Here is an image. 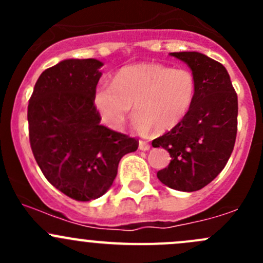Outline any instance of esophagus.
I'll return each instance as SVG.
<instances>
[{
  "label": "esophagus",
  "instance_id": "esophagus-1",
  "mask_svg": "<svg viewBox=\"0 0 263 263\" xmlns=\"http://www.w3.org/2000/svg\"><path fill=\"white\" fill-rule=\"evenodd\" d=\"M139 148H140V150H142V151L150 150V144H148V142H146V141H142V140H140V141H139Z\"/></svg>",
  "mask_w": 263,
  "mask_h": 263
}]
</instances>
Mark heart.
<instances>
[{
    "mask_svg": "<svg viewBox=\"0 0 263 263\" xmlns=\"http://www.w3.org/2000/svg\"><path fill=\"white\" fill-rule=\"evenodd\" d=\"M197 79L187 68L161 63L124 66L115 82H102L94 91V107L105 126L119 131L135 104L134 126L169 132L187 118L197 97Z\"/></svg>",
    "mask_w": 263,
    "mask_h": 263,
    "instance_id": "b5f03b06",
    "label": "heart"
}]
</instances>
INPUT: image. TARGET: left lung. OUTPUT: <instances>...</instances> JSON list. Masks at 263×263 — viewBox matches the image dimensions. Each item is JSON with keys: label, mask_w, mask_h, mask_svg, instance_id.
<instances>
[{"label": "left lung", "mask_w": 263, "mask_h": 263, "mask_svg": "<svg viewBox=\"0 0 263 263\" xmlns=\"http://www.w3.org/2000/svg\"><path fill=\"white\" fill-rule=\"evenodd\" d=\"M197 79V97L187 118L154 140L171 163L158 172L163 184L183 192L198 191L224 169L234 148L238 127V97L227 68L198 52H174Z\"/></svg>", "instance_id": "8db88e82"}]
</instances>
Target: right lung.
<instances>
[{
	"label": "right lung",
	"instance_id": "obj_1",
	"mask_svg": "<svg viewBox=\"0 0 263 263\" xmlns=\"http://www.w3.org/2000/svg\"><path fill=\"white\" fill-rule=\"evenodd\" d=\"M103 63L65 60L35 82L28 105L33 155L48 182L76 201H91L113 184L122 156L139 140L100 124L94 91Z\"/></svg>",
	"mask_w": 263,
	"mask_h": 263
}]
</instances>
